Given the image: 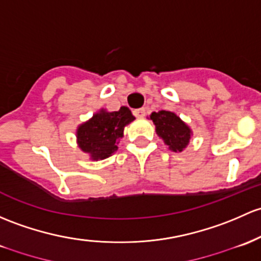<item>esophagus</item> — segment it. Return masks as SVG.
I'll use <instances>...</instances> for the list:
<instances>
[{"mask_svg":"<svg viewBox=\"0 0 261 261\" xmlns=\"http://www.w3.org/2000/svg\"><path fill=\"white\" fill-rule=\"evenodd\" d=\"M134 115H135L136 117H144L145 115H146V110H145V108L134 110Z\"/></svg>","mask_w":261,"mask_h":261,"instance_id":"esophagus-1","label":"esophagus"}]
</instances>
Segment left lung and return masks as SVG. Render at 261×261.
I'll use <instances>...</instances> for the list:
<instances>
[{"label":"left lung","mask_w":261,"mask_h":261,"mask_svg":"<svg viewBox=\"0 0 261 261\" xmlns=\"http://www.w3.org/2000/svg\"><path fill=\"white\" fill-rule=\"evenodd\" d=\"M150 119L155 123L156 134L164 140L171 151L181 152L188 146L193 131L176 114L161 110L152 112Z\"/></svg>","instance_id":"8db88e82"}]
</instances>
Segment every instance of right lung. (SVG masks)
<instances>
[{"label": "right lung", "instance_id": "1", "mask_svg": "<svg viewBox=\"0 0 261 261\" xmlns=\"http://www.w3.org/2000/svg\"><path fill=\"white\" fill-rule=\"evenodd\" d=\"M134 120L135 117L126 106L112 112L100 110L89 121L77 127L76 138L79 147L89 153L91 160H103L117 151L123 128Z\"/></svg>", "mask_w": 261, "mask_h": 261}]
</instances>
